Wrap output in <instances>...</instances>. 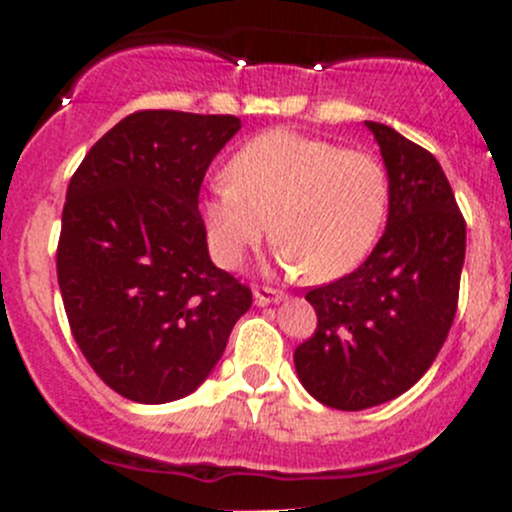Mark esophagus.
I'll return each mask as SVG.
<instances>
[{
  "mask_svg": "<svg viewBox=\"0 0 512 512\" xmlns=\"http://www.w3.org/2000/svg\"><path fill=\"white\" fill-rule=\"evenodd\" d=\"M282 299H287V294L280 292V289L255 287V302L260 304V307H265V304H272V302H282Z\"/></svg>",
  "mask_w": 512,
  "mask_h": 512,
  "instance_id": "1",
  "label": "esophagus"
}]
</instances>
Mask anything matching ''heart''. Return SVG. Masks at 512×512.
Wrapping results in <instances>:
<instances>
[{"mask_svg":"<svg viewBox=\"0 0 512 512\" xmlns=\"http://www.w3.org/2000/svg\"><path fill=\"white\" fill-rule=\"evenodd\" d=\"M389 210L381 160L322 138L267 131L247 141L215 180L200 213L213 257L237 270L267 237L287 270L329 282L374 250Z\"/></svg>","mask_w":512,"mask_h":512,"instance_id":"b5f03b06","label":"heart"}]
</instances>
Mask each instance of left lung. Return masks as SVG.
I'll return each instance as SVG.
<instances>
[{
	"label": "left lung",
	"mask_w": 512,
	"mask_h": 512,
	"mask_svg": "<svg viewBox=\"0 0 512 512\" xmlns=\"http://www.w3.org/2000/svg\"><path fill=\"white\" fill-rule=\"evenodd\" d=\"M389 173V220L364 265L307 292L317 329L294 349L304 389L339 411L396 399L448 337L466 260V220L438 160L366 121Z\"/></svg>",
	"instance_id": "obj_1"
}]
</instances>
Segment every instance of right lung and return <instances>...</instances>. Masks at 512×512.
<instances>
[{
    "label": "right lung",
    "instance_id": "add662e5",
    "mask_svg": "<svg viewBox=\"0 0 512 512\" xmlns=\"http://www.w3.org/2000/svg\"><path fill=\"white\" fill-rule=\"evenodd\" d=\"M235 116L136 111L86 153L66 190L56 275L71 334L116 394L165 404L223 356L252 292L213 265L198 210Z\"/></svg>",
    "mask_w": 512,
    "mask_h": 512
}]
</instances>
